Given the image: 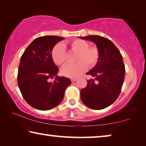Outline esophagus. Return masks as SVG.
<instances>
[{
  "label": "esophagus",
  "mask_w": 146,
  "mask_h": 146,
  "mask_svg": "<svg viewBox=\"0 0 146 146\" xmlns=\"http://www.w3.org/2000/svg\"><path fill=\"white\" fill-rule=\"evenodd\" d=\"M71 81H72V82H75V81H77V78H72V79H71Z\"/></svg>",
  "instance_id": "34e87169"
}]
</instances>
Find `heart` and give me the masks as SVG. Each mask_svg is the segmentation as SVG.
<instances>
[{
  "label": "heart",
  "mask_w": 146,
  "mask_h": 146,
  "mask_svg": "<svg viewBox=\"0 0 146 146\" xmlns=\"http://www.w3.org/2000/svg\"><path fill=\"white\" fill-rule=\"evenodd\" d=\"M69 46L71 50L77 52L74 64H67L61 69V73L65 77L76 78L79 77L87 70V65L93 67L98 61L100 52L95 46H89V43L81 39H76L68 44H57L52 51L53 61L56 65H61L66 61L67 55L65 47Z\"/></svg>",
  "instance_id": "b5f03b06"
}]
</instances>
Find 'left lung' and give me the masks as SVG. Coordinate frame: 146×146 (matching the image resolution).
<instances>
[{"mask_svg":"<svg viewBox=\"0 0 146 146\" xmlns=\"http://www.w3.org/2000/svg\"><path fill=\"white\" fill-rule=\"evenodd\" d=\"M80 38L93 42L100 52L97 63L87 73L94 78L88 80L87 87L81 91V99L90 108L103 109L111 105L121 92L126 72L122 56L107 38L95 35Z\"/></svg>","mask_w":146,"mask_h":146,"instance_id":"1","label":"left lung"}]
</instances>
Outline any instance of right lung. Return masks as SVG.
I'll list each match as a JSON object with an SVG mask.
<instances>
[{
    "label": "right lung",
    "instance_id": "right-lung-1",
    "mask_svg": "<svg viewBox=\"0 0 146 146\" xmlns=\"http://www.w3.org/2000/svg\"><path fill=\"white\" fill-rule=\"evenodd\" d=\"M63 37L46 36L35 39L22 54L18 71V84L24 99L33 108L48 110L62 101L70 79L57 75L52 51ZM56 76L53 82L49 78Z\"/></svg>",
    "mask_w": 146,
    "mask_h": 146
}]
</instances>
